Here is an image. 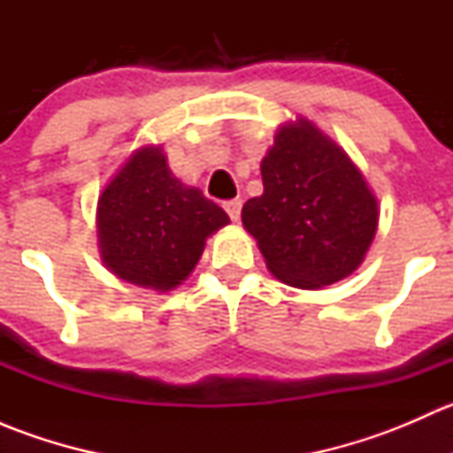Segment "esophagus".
Listing matches in <instances>:
<instances>
[{"mask_svg":"<svg viewBox=\"0 0 453 453\" xmlns=\"http://www.w3.org/2000/svg\"><path fill=\"white\" fill-rule=\"evenodd\" d=\"M241 205H243V201H241V199H230V201H226V203H223V208H226L227 217H230L232 221H239Z\"/></svg>","mask_w":453,"mask_h":453,"instance_id":"obj_1","label":"esophagus"}]
</instances>
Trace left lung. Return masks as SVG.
I'll use <instances>...</instances> for the list:
<instances>
[{
  "instance_id": "obj_1",
  "label": "left lung",
  "mask_w": 453,
  "mask_h": 453,
  "mask_svg": "<svg viewBox=\"0 0 453 453\" xmlns=\"http://www.w3.org/2000/svg\"><path fill=\"white\" fill-rule=\"evenodd\" d=\"M263 195L243 205L278 280L318 289L350 276L377 232V199L344 150L313 125H287L260 162Z\"/></svg>"
}]
</instances>
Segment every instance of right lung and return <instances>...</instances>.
I'll return each mask as SVG.
<instances>
[{
  "label": "right lung",
  "mask_w": 453,
  "mask_h": 453,
  "mask_svg": "<svg viewBox=\"0 0 453 453\" xmlns=\"http://www.w3.org/2000/svg\"><path fill=\"white\" fill-rule=\"evenodd\" d=\"M230 219L197 188L181 184L159 149H142L98 199L103 260L118 278L149 289L181 285L205 239Z\"/></svg>",
  "instance_id": "1"
}]
</instances>
